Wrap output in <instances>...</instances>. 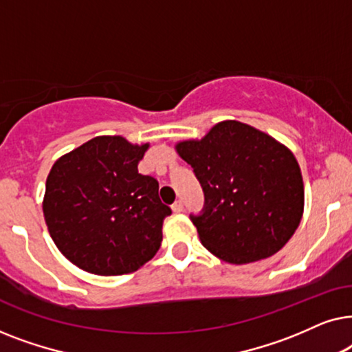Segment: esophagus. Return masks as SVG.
<instances>
[{"label":"esophagus","instance_id":"34e87169","mask_svg":"<svg viewBox=\"0 0 352 352\" xmlns=\"http://www.w3.org/2000/svg\"><path fill=\"white\" fill-rule=\"evenodd\" d=\"M182 208H184V205H182V201H181V200H176L175 204L171 205V210L175 211V213H181Z\"/></svg>","mask_w":352,"mask_h":352}]
</instances>
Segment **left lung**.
<instances>
[{
    "instance_id": "left-lung-1",
    "label": "left lung",
    "mask_w": 352,
    "mask_h": 352,
    "mask_svg": "<svg viewBox=\"0 0 352 352\" xmlns=\"http://www.w3.org/2000/svg\"><path fill=\"white\" fill-rule=\"evenodd\" d=\"M205 194L190 214L204 247L230 264L277 253L300 226L305 184L288 147L250 124L226 120L201 139L176 144Z\"/></svg>"
}]
</instances>
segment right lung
Segmentation results:
<instances>
[{
	"label": "right lung",
	"instance_id": "1",
	"mask_svg": "<svg viewBox=\"0 0 352 352\" xmlns=\"http://www.w3.org/2000/svg\"><path fill=\"white\" fill-rule=\"evenodd\" d=\"M148 144L98 136L62 155L46 179L43 213L59 252L96 276L138 271L162 245L170 206L138 171Z\"/></svg>",
	"mask_w": 352,
	"mask_h": 352
}]
</instances>
